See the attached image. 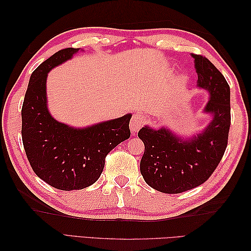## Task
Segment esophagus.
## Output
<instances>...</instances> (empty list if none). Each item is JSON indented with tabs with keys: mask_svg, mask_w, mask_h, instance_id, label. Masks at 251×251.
Returning <instances> with one entry per match:
<instances>
[{
	"mask_svg": "<svg viewBox=\"0 0 251 251\" xmlns=\"http://www.w3.org/2000/svg\"><path fill=\"white\" fill-rule=\"evenodd\" d=\"M145 124H146V116L145 115L141 113L134 114L131 117V121H130V130L135 134V132L139 130Z\"/></svg>",
	"mask_w": 251,
	"mask_h": 251,
	"instance_id": "obj_1",
	"label": "esophagus"
}]
</instances>
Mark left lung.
Wrapping results in <instances>:
<instances>
[{"label": "left lung", "mask_w": 251, "mask_h": 251, "mask_svg": "<svg viewBox=\"0 0 251 251\" xmlns=\"http://www.w3.org/2000/svg\"><path fill=\"white\" fill-rule=\"evenodd\" d=\"M197 86L208 90L205 112L212 114L207 128L193 139L183 140L166 128L145 126L138 137L145 143L140 173L146 182L159 192L177 194L209 179L226 152L231 126L230 86L222 73L205 56L192 54Z\"/></svg>", "instance_id": "obj_1"}]
</instances>
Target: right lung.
Returning a JSON list of instances; mask_svg holds the SVG:
<instances>
[{"mask_svg":"<svg viewBox=\"0 0 251 251\" xmlns=\"http://www.w3.org/2000/svg\"><path fill=\"white\" fill-rule=\"evenodd\" d=\"M61 50L31 74L21 109L25 155L37 177L52 188L82 190L95 183L108 153L130 137V114L87 128H72L51 117L46 105V77L52 68L77 52Z\"/></svg>","mask_w":251,"mask_h":251,"instance_id":"1","label":"right lung"}]
</instances>
